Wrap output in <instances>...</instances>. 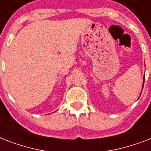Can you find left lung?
<instances>
[{
    "label": "left lung",
    "mask_w": 151,
    "mask_h": 151,
    "mask_svg": "<svg viewBox=\"0 0 151 151\" xmlns=\"http://www.w3.org/2000/svg\"><path fill=\"white\" fill-rule=\"evenodd\" d=\"M144 80H145V77L143 78V84H144Z\"/></svg>",
    "instance_id": "1"
}]
</instances>
